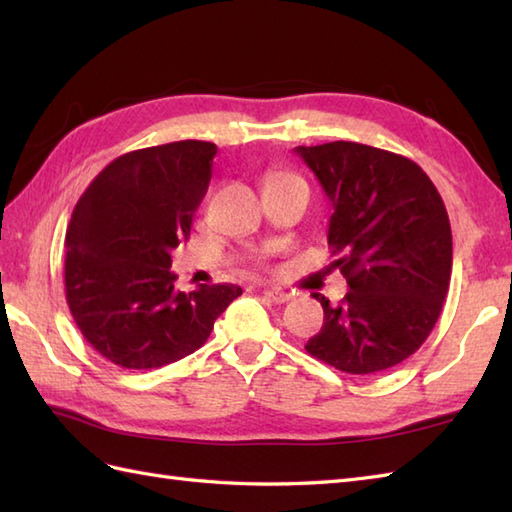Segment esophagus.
I'll use <instances>...</instances> for the list:
<instances>
[{"label":"esophagus","instance_id":"obj_1","mask_svg":"<svg viewBox=\"0 0 512 512\" xmlns=\"http://www.w3.org/2000/svg\"><path fill=\"white\" fill-rule=\"evenodd\" d=\"M264 297L270 299L273 303H286V301H290L288 292L279 290V288H266V290H264Z\"/></svg>","mask_w":512,"mask_h":512}]
</instances>
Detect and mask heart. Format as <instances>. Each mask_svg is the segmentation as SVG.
I'll use <instances>...</instances> for the list:
<instances>
[{"label": "heart", "mask_w": 512, "mask_h": 512, "mask_svg": "<svg viewBox=\"0 0 512 512\" xmlns=\"http://www.w3.org/2000/svg\"><path fill=\"white\" fill-rule=\"evenodd\" d=\"M286 178H292L290 173H284V171H273L268 176V182H275V180H286Z\"/></svg>", "instance_id": "b5f03b06"}]
</instances>
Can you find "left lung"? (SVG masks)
I'll use <instances>...</instances> for the list:
<instances>
[{
    "instance_id": "8db88e82",
    "label": "left lung",
    "mask_w": 512,
    "mask_h": 512,
    "mask_svg": "<svg viewBox=\"0 0 512 512\" xmlns=\"http://www.w3.org/2000/svg\"><path fill=\"white\" fill-rule=\"evenodd\" d=\"M332 204L328 244L347 279L341 306L314 295L323 325L308 354L367 376L427 341L447 299L453 239L444 202L416 162L361 143L297 147Z\"/></svg>"
}]
</instances>
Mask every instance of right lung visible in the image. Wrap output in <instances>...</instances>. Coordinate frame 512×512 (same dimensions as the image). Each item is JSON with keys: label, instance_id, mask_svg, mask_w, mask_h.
Returning a JSON list of instances; mask_svg holds the SVG:
<instances>
[{"label": "right lung", "instance_id": "1", "mask_svg": "<svg viewBox=\"0 0 512 512\" xmlns=\"http://www.w3.org/2000/svg\"><path fill=\"white\" fill-rule=\"evenodd\" d=\"M217 147L178 140L112 160L65 233V299L96 352L125 369H156L193 354L242 295L233 284L180 292L171 253L189 237Z\"/></svg>", "mask_w": 512, "mask_h": 512}]
</instances>
